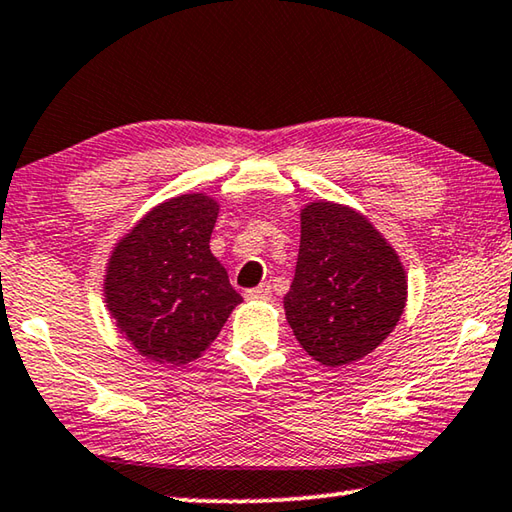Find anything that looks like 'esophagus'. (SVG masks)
<instances>
[{"label":"esophagus","mask_w":512,"mask_h":512,"mask_svg":"<svg viewBox=\"0 0 512 512\" xmlns=\"http://www.w3.org/2000/svg\"><path fill=\"white\" fill-rule=\"evenodd\" d=\"M246 298H250V300H266V298H271V284L262 282L255 289H248L246 291Z\"/></svg>","instance_id":"34e87169"}]
</instances>
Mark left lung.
Here are the masks:
<instances>
[{
  "instance_id": "left-lung-1",
  "label": "left lung",
  "mask_w": 512,
  "mask_h": 512,
  "mask_svg": "<svg viewBox=\"0 0 512 512\" xmlns=\"http://www.w3.org/2000/svg\"><path fill=\"white\" fill-rule=\"evenodd\" d=\"M400 255L368 216L314 201L300 210V250L284 314L311 359L341 368L393 332L406 305Z\"/></svg>"
}]
</instances>
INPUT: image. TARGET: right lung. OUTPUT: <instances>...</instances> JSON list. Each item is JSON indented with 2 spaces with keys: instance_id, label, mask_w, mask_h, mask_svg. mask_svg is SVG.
Segmentation results:
<instances>
[{
  "instance_id": "right-lung-1",
  "label": "right lung",
  "mask_w": 512,
  "mask_h": 512,
  "mask_svg": "<svg viewBox=\"0 0 512 512\" xmlns=\"http://www.w3.org/2000/svg\"><path fill=\"white\" fill-rule=\"evenodd\" d=\"M219 203L180 194L146 212L112 248L103 296L119 332L155 363L196 361L241 300L212 255Z\"/></svg>"
}]
</instances>
